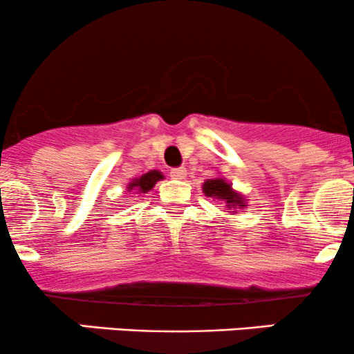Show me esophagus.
<instances>
[{"label":"esophagus","instance_id":"1","mask_svg":"<svg viewBox=\"0 0 354 354\" xmlns=\"http://www.w3.org/2000/svg\"><path fill=\"white\" fill-rule=\"evenodd\" d=\"M169 176H171L173 180H185L186 169L185 168H173L171 171H169Z\"/></svg>","mask_w":354,"mask_h":354}]
</instances>
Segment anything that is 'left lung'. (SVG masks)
Returning a JSON list of instances; mask_svg holds the SVG:
<instances>
[{
  "label": "left lung",
  "mask_w": 354,
  "mask_h": 354,
  "mask_svg": "<svg viewBox=\"0 0 354 354\" xmlns=\"http://www.w3.org/2000/svg\"><path fill=\"white\" fill-rule=\"evenodd\" d=\"M203 191H205L206 196L209 198H218V200L225 201L230 208H236V206H245V200H243L241 194H238L236 191H233L231 185H228L225 180H208L203 185Z\"/></svg>",
  "instance_id": "obj_1"
}]
</instances>
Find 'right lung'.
<instances>
[{"mask_svg":"<svg viewBox=\"0 0 354 354\" xmlns=\"http://www.w3.org/2000/svg\"><path fill=\"white\" fill-rule=\"evenodd\" d=\"M160 180H163V174L154 169V171L146 173L141 178H138V180H135L133 183H129L128 188H129V191L135 189L136 193H146V191L151 189L153 186L156 185V181H160Z\"/></svg>","mask_w":354,"mask_h":354,"instance_id":"right-lung-1","label":"right lung"}]
</instances>
